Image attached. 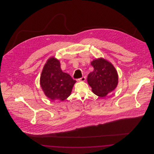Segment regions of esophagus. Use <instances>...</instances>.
Listing matches in <instances>:
<instances>
[{"instance_id":"obj_1","label":"esophagus","mask_w":154,"mask_h":154,"mask_svg":"<svg viewBox=\"0 0 154 154\" xmlns=\"http://www.w3.org/2000/svg\"><path fill=\"white\" fill-rule=\"evenodd\" d=\"M85 80V77H82L79 79V81H84Z\"/></svg>"}]
</instances>
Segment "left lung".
I'll list each match as a JSON object with an SVG mask.
<instances>
[{
	"label": "left lung",
	"instance_id": "obj_1",
	"mask_svg": "<svg viewBox=\"0 0 154 154\" xmlns=\"http://www.w3.org/2000/svg\"><path fill=\"white\" fill-rule=\"evenodd\" d=\"M91 64L94 70L88 74V84L96 95L105 97L116 88L117 72L113 65L104 59L94 60Z\"/></svg>",
	"mask_w": 154,
	"mask_h": 154
}]
</instances>
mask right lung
Here are the masks:
<instances>
[{"mask_svg":"<svg viewBox=\"0 0 154 154\" xmlns=\"http://www.w3.org/2000/svg\"><path fill=\"white\" fill-rule=\"evenodd\" d=\"M75 82L69 74L62 71L59 61L54 57L47 60L40 77V85L45 95L52 100L67 99Z\"/></svg>","mask_w":154,"mask_h":154,"instance_id":"add662e5","label":"right lung"}]
</instances>
